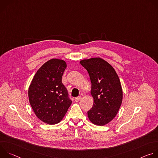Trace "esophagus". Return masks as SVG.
Wrapping results in <instances>:
<instances>
[{
    "label": "esophagus",
    "instance_id": "esophagus-1",
    "mask_svg": "<svg viewBox=\"0 0 158 158\" xmlns=\"http://www.w3.org/2000/svg\"><path fill=\"white\" fill-rule=\"evenodd\" d=\"M81 99V96L77 97V98H75V101H76V102H78Z\"/></svg>",
    "mask_w": 158,
    "mask_h": 158
}]
</instances>
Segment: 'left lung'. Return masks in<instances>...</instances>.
Here are the masks:
<instances>
[{
  "mask_svg": "<svg viewBox=\"0 0 158 158\" xmlns=\"http://www.w3.org/2000/svg\"><path fill=\"white\" fill-rule=\"evenodd\" d=\"M80 63L91 82L94 104L87 112L89 119L94 124L104 126L116 117L122 104L119 78L112 66L100 57L84 59Z\"/></svg>",
  "mask_w": 158,
  "mask_h": 158,
  "instance_id": "left-lung-1",
  "label": "left lung"
}]
</instances>
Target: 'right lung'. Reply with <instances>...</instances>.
Returning a JSON list of instances; mask_svg holds the SVG:
<instances>
[{
    "mask_svg": "<svg viewBox=\"0 0 158 158\" xmlns=\"http://www.w3.org/2000/svg\"><path fill=\"white\" fill-rule=\"evenodd\" d=\"M66 67L61 59L47 61L37 71L29 87V102L35 114L48 124L60 122L72 103L62 82Z\"/></svg>",
    "mask_w": 158,
    "mask_h": 158,
    "instance_id": "right-lung-1",
    "label": "right lung"
}]
</instances>
